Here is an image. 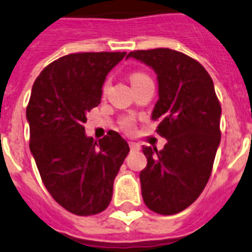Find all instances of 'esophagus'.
Masks as SVG:
<instances>
[{
	"label": "esophagus",
	"mask_w": 252,
	"mask_h": 252,
	"mask_svg": "<svg viewBox=\"0 0 252 252\" xmlns=\"http://www.w3.org/2000/svg\"><path fill=\"white\" fill-rule=\"evenodd\" d=\"M128 145H130V149L131 150H139V149H140V147H139V144L132 143V141H130V143H128Z\"/></svg>",
	"instance_id": "34e87169"
}]
</instances>
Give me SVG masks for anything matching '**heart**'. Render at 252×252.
Here are the masks:
<instances>
[{
    "label": "heart",
    "mask_w": 252,
    "mask_h": 252,
    "mask_svg": "<svg viewBox=\"0 0 252 252\" xmlns=\"http://www.w3.org/2000/svg\"><path fill=\"white\" fill-rule=\"evenodd\" d=\"M145 79H149V76H148L147 74H144V72H141V71H136V72H132L130 76V80H131V84L134 85V84L136 83H140V81L145 80ZM109 83L108 81H105L104 83V87H103V90H107V88H108ZM121 125L122 127L125 128V130L130 131L131 128H132V126H134V122H132V120L131 118H124L121 121Z\"/></svg>",
    "instance_id": "b5f03b06"
}]
</instances>
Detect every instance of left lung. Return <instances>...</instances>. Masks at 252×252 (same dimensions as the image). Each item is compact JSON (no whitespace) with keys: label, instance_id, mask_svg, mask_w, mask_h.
I'll list each match as a JSON object with an SVG mask.
<instances>
[{"label":"left lung","instance_id":"8db88e82","mask_svg":"<svg viewBox=\"0 0 252 252\" xmlns=\"http://www.w3.org/2000/svg\"><path fill=\"white\" fill-rule=\"evenodd\" d=\"M156 71L159 99L152 118L167 139L162 150L143 147L148 159L140 172L145 205L172 216L190 206L209 181L220 143L222 108L208 71L196 60L169 48L127 55Z\"/></svg>","mask_w":252,"mask_h":252}]
</instances>
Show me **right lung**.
I'll list each match as a JSON object with an SVG mask.
<instances>
[{
    "instance_id": "right-lung-1",
    "label": "right lung",
    "mask_w": 252,
    "mask_h": 252,
    "mask_svg": "<svg viewBox=\"0 0 252 252\" xmlns=\"http://www.w3.org/2000/svg\"><path fill=\"white\" fill-rule=\"evenodd\" d=\"M126 52L70 53L34 81L27 107L30 152L51 196L76 216L109 205L113 181L130 152L109 130L98 143L85 135L87 112L100 103L105 76Z\"/></svg>"
}]
</instances>
